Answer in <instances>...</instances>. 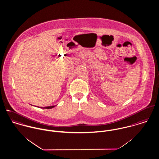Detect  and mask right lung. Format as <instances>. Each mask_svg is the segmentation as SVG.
Returning <instances> with one entry per match:
<instances>
[{
  "label": "right lung",
  "instance_id": "1",
  "mask_svg": "<svg viewBox=\"0 0 159 159\" xmlns=\"http://www.w3.org/2000/svg\"><path fill=\"white\" fill-rule=\"evenodd\" d=\"M55 107V106H47V107H41V108L49 109H52V108H53V107Z\"/></svg>",
  "mask_w": 159,
  "mask_h": 159
}]
</instances>
